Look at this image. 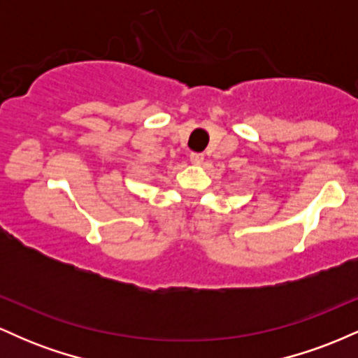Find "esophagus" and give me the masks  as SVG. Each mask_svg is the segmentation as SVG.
I'll list each match as a JSON object with an SVG mask.
<instances>
[{
    "instance_id": "obj_1",
    "label": "esophagus",
    "mask_w": 358,
    "mask_h": 358,
    "mask_svg": "<svg viewBox=\"0 0 358 358\" xmlns=\"http://www.w3.org/2000/svg\"><path fill=\"white\" fill-rule=\"evenodd\" d=\"M190 162L193 165H202L203 163V155L202 153H192L190 155Z\"/></svg>"
}]
</instances>
